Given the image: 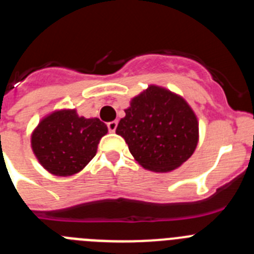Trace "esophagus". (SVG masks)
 I'll return each instance as SVG.
<instances>
[{"label":"esophagus","mask_w":254,"mask_h":254,"mask_svg":"<svg viewBox=\"0 0 254 254\" xmlns=\"http://www.w3.org/2000/svg\"><path fill=\"white\" fill-rule=\"evenodd\" d=\"M117 126H118L117 121H112V122L108 123V129H109V132H116Z\"/></svg>","instance_id":"obj_1"}]
</instances>
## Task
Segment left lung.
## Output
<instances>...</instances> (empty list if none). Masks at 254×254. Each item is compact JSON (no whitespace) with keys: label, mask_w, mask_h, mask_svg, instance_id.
Instances as JSON below:
<instances>
[{"label":"left lung","mask_w":254,"mask_h":254,"mask_svg":"<svg viewBox=\"0 0 254 254\" xmlns=\"http://www.w3.org/2000/svg\"><path fill=\"white\" fill-rule=\"evenodd\" d=\"M116 133L125 138L141 167L170 172L192 156L198 143V121L185 98L150 85L132 98Z\"/></svg>","instance_id":"1"}]
</instances>
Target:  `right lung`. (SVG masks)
<instances>
[{
	"mask_svg": "<svg viewBox=\"0 0 254 254\" xmlns=\"http://www.w3.org/2000/svg\"><path fill=\"white\" fill-rule=\"evenodd\" d=\"M108 127L99 118L80 117L76 109H58L42 118L31 133V150L53 176L81 172L95 156Z\"/></svg>",
	"mask_w": 254,
	"mask_h": 254,
	"instance_id": "right-lung-1",
	"label": "right lung"
}]
</instances>
